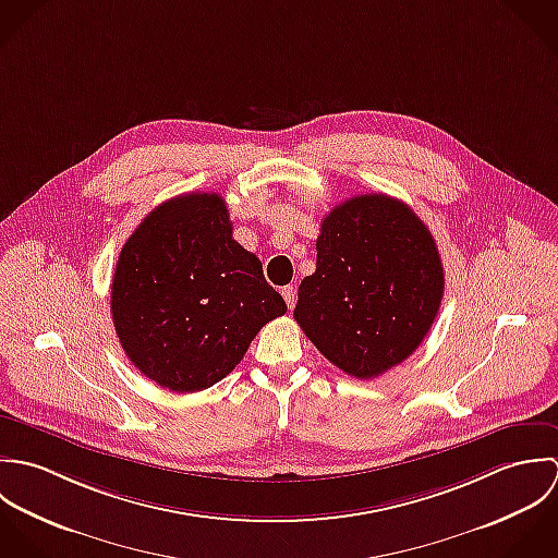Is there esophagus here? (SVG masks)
<instances>
[{
	"mask_svg": "<svg viewBox=\"0 0 558 558\" xmlns=\"http://www.w3.org/2000/svg\"><path fill=\"white\" fill-rule=\"evenodd\" d=\"M282 298H284L287 306H289V308H293V306H295V287H293V284L284 287V289H282Z\"/></svg>",
	"mask_w": 558,
	"mask_h": 558,
	"instance_id": "1",
	"label": "esophagus"
}]
</instances>
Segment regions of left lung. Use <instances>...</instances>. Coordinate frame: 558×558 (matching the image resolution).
Masks as SVG:
<instances>
[{
  "mask_svg": "<svg viewBox=\"0 0 558 558\" xmlns=\"http://www.w3.org/2000/svg\"><path fill=\"white\" fill-rule=\"evenodd\" d=\"M445 267L423 220L386 194L335 207L317 239V269L298 291L295 322L351 377L373 379L429 335Z\"/></svg>",
  "mask_w": 558,
  "mask_h": 558,
  "instance_id": "8db88e82",
  "label": "left lung"
}]
</instances>
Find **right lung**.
Wrapping results in <instances>:
<instances>
[{"mask_svg":"<svg viewBox=\"0 0 558 558\" xmlns=\"http://www.w3.org/2000/svg\"><path fill=\"white\" fill-rule=\"evenodd\" d=\"M112 319L133 366L172 392L223 379L265 324L287 313L260 260L232 239L220 194H183L124 241Z\"/></svg>","mask_w":558,"mask_h":558,"instance_id":"1","label":"right lung"}]
</instances>
